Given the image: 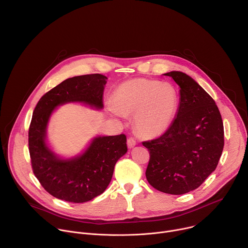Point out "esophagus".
Listing matches in <instances>:
<instances>
[{"mask_svg": "<svg viewBox=\"0 0 248 248\" xmlns=\"http://www.w3.org/2000/svg\"><path fill=\"white\" fill-rule=\"evenodd\" d=\"M135 145H136V141H135V139H134V138L130 137V138H128V139H127V147H128L129 149L133 148Z\"/></svg>", "mask_w": 248, "mask_h": 248, "instance_id": "esophagus-1", "label": "esophagus"}]
</instances>
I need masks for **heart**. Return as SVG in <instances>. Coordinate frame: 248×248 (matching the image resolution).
Wrapping results in <instances>:
<instances>
[{"label":"heart","mask_w":248,"mask_h":248,"mask_svg":"<svg viewBox=\"0 0 248 248\" xmlns=\"http://www.w3.org/2000/svg\"><path fill=\"white\" fill-rule=\"evenodd\" d=\"M178 93L169 83L134 78L121 83L113 94L112 114L134 115L138 131L146 137L164 133L170 125L178 107Z\"/></svg>","instance_id":"1"}]
</instances>
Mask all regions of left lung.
<instances>
[{
  "label": "left lung",
  "instance_id": "left-lung-1",
  "mask_svg": "<svg viewBox=\"0 0 248 248\" xmlns=\"http://www.w3.org/2000/svg\"><path fill=\"white\" fill-rule=\"evenodd\" d=\"M180 86V104L167 131L145 141L150 152L148 183L157 190L181 195L199 187L213 172L224 148V125L215 101L192 78L170 72Z\"/></svg>",
  "mask_w": 248,
  "mask_h": 248
}]
</instances>
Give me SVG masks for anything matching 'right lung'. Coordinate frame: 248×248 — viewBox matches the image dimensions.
I'll use <instances>...</instances> for the list:
<instances>
[{
    "label": "right lung",
    "mask_w": 248,
    "mask_h": 248,
    "mask_svg": "<svg viewBox=\"0 0 248 248\" xmlns=\"http://www.w3.org/2000/svg\"><path fill=\"white\" fill-rule=\"evenodd\" d=\"M107 79L99 74L67 78L42 96L34 109L28 132L31 165L41 186L56 198L83 203L102 194L116 163L127 152L124 134L95 136L82 153L69 158L56 154L47 140L50 119L59 106L81 103L103 109Z\"/></svg>",
    "instance_id": "obj_1"
}]
</instances>
